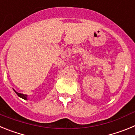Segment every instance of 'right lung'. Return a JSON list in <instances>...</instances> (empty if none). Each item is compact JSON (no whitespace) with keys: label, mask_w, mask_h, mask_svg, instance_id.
I'll return each mask as SVG.
<instances>
[{"label":"right lung","mask_w":135,"mask_h":135,"mask_svg":"<svg viewBox=\"0 0 135 135\" xmlns=\"http://www.w3.org/2000/svg\"><path fill=\"white\" fill-rule=\"evenodd\" d=\"M14 90V91L16 93V94L18 96L20 97L21 98H22V99H25V100H27V95H25V94H23V93H18V92H17L15 90V89H13Z\"/></svg>","instance_id":"obj_1"}]
</instances>
